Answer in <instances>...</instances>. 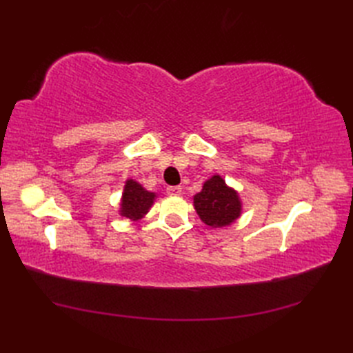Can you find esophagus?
<instances>
[{"label": "esophagus", "instance_id": "obj_1", "mask_svg": "<svg viewBox=\"0 0 353 353\" xmlns=\"http://www.w3.org/2000/svg\"><path fill=\"white\" fill-rule=\"evenodd\" d=\"M166 191L169 194H174V196H179L181 193H183V188H181L179 185H175V187H168Z\"/></svg>", "mask_w": 353, "mask_h": 353}]
</instances>
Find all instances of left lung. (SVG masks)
<instances>
[{
	"label": "left lung",
	"instance_id": "8db88e82",
	"mask_svg": "<svg viewBox=\"0 0 353 353\" xmlns=\"http://www.w3.org/2000/svg\"><path fill=\"white\" fill-rule=\"evenodd\" d=\"M194 208L200 219L210 227H223L240 216L241 205L234 190L228 188L219 175L206 181L194 196Z\"/></svg>",
	"mask_w": 353,
	"mask_h": 353
}]
</instances>
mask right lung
Masks as SVG:
<instances>
[{"label": "right lung", "instance_id": "right-lung-1", "mask_svg": "<svg viewBox=\"0 0 353 353\" xmlns=\"http://www.w3.org/2000/svg\"><path fill=\"white\" fill-rule=\"evenodd\" d=\"M153 199L154 193L145 191L140 184L135 183L132 179L126 181L121 205L122 216H126L132 221L143 218L153 205Z\"/></svg>", "mask_w": 353, "mask_h": 353}]
</instances>
